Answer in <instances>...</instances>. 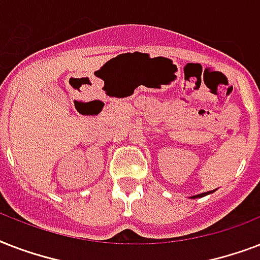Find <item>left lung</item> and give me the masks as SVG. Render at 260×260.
Here are the masks:
<instances>
[{"label":"left lung","instance_id":"1","mask_svg":"<svg viewBox=\"0 0 260 260\" xmlns=\"http://www.w3.org/2000/svg\"><path fill=\"white\" fill-rule=\"evenodd\" d=\"M214 190H212V191H210V193H213ZM206 194H209V191H208V193H201V194H197V196H193V197L191 198H197V197H204V196H206Z\"/></svg>","mask_w":260,"mask_h":260}]
</instances>
